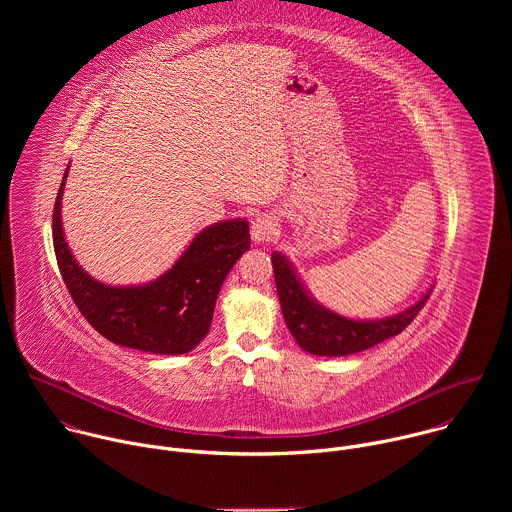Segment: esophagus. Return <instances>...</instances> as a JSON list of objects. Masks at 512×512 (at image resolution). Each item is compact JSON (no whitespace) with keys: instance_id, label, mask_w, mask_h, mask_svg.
<instances>
[{"instance_id":"esophagus-1","label":"esophagus","mask_w":512,"mask_h":512,"mask_svg":"<svg viewBox=\"0 0 512 512\" xmlns=\"http://www.w3.org/2000/svg\"><path fill=\"white\" fill-rule=\"evenodd\" d=\"M277 231V218L271 214H257L251 221V239L255 243L269 241Z\"/></svg>"}]
</instances>
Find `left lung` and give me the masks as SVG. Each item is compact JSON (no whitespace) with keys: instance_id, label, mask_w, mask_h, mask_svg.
<instances>
[{"instance_id":"1","label":"left lung","mask_w":512,"mask_h":512,"mask_svg":"<svg viewBox=\"0 0 512 512\" xmlns=\"http://www.w3.org/2000/svg\"><path fill=\"white\" fill-rule=\"evenodd\" d=\"M271 263L283 320L296 342L316 356L356 354L401 334L431 294V289H427L413 306L387 318L352 320L318 304L285 255L273 251Z\"/></svg>"}]
</instances>
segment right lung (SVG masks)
<instances>
[{
	"mask_svg": "<svg viewBox=\"0 0 512 512\" xmlns=\"http://www.w3.org/2000/svg\"><path fill=\"white\" fill-rule=\"evenodd\" d=\"M52 212V241L66 283L87 322L107 340L150 354H186L208 334L218 291L239 257L251 247L245 218L202 229L178 261L158 279L141 285H107L91 277L70 253L62 231L60 202Z\"/></svg>",
	"mask_w": 512,
	"mask_h": 512,
	"instance_id": "add662e5",
	"label": "right lung"
}]
</instances>
